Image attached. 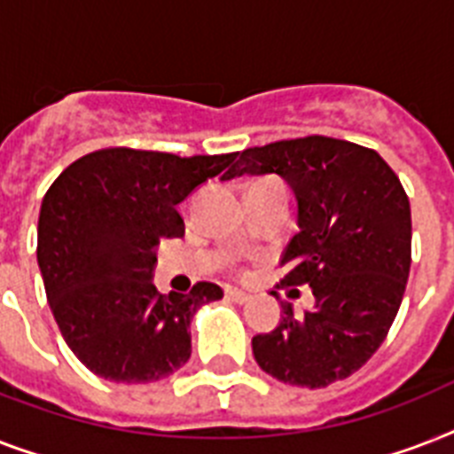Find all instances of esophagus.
<instances>
[{
    "instance_id": "1",
    "label": "esophagus",
    "mask_w": 454,
    "mask_h": 454,
    "mask_svg": "<svg viewBox=\"0 0 454 454\" xmlns=\"http://www.w3.org/2000/svg\"><path fill=\"white\" fill-rule=\"evenodd\" d=\"M226 297H228V299H233L235 303H247L249 299H252V297H249V294H247V292L235 290V287H228V290H226Z\"/></svg>"
}]
</instances>
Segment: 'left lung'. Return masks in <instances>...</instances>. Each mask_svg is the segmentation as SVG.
Masks as SVG:
<instances>
[{
	"instance_id": "8db88e82",
	"label": "left lung",
	"mask_w": 454,
	"mask_h": 454,
	"mask_svg": "<svg viewBox=\"0 0 454 454\" xmlns=\"http://www.w3.org/2000/svg\"><path fill=\"white\" fill-rule=\"evenodd\" d=\"M283 176L297 198L299 233L285 249L280 285H309L316 306L256 334L263 372L323 388L351 377L387 339L412 262L410 200L380 153L351 141L306 137L247 148L223 174ZM278 297V292H273Z\"/></svg>"
}]
</instances>
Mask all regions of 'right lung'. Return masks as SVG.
I'll use <instances>...</instances> for the list:
<instances>
[{
	"mask_svg": "<svg viewBox=\"0 0 454 454\" xmlns=\"http://www.w3.org/2000/svg\"><path fill=\"white\" fill-rule=\"evenodd\" d=\"M235 155L103 148L74 160L46 191L37 226L46 299L66 344L94 374L148 384L188 363L192 316L223 292L214 283L157 292L155 247L184 238L178 205Z\"/></svg>",
	"mask_w": 454,
	"mask_h": 454,
	"instance_id": "1",
	"label": "right lung"
}]
</instances>
